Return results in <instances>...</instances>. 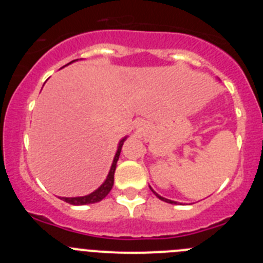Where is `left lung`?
<instances>
[{
	"label": "left lung",
	"instance_id": "obj_1",
	"mask_svg": "<svg viewBox=\"0 0 263 263\" xmlns=\"http://www.w3.org/2000/svg\"><path fill=\"white\" fill-rule=\"evenodd\" d=\"M150 190H152V191H153V192H154V194H155V196H157V197H159L160 200H163V201H166V203H170V204H174V203H175V201H173V200H168V199H164V197L159 196V195H158V194H157V192H155V191H154V190H153V188H152V187H150Z\"/></svg>",
	"mask_w": 263,
	"mask_h": 263
}]
</instances>
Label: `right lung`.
<instances>
[{
    "instance_id": "add662e5",
    "label": "right lung",
    "mask_w": 263,
    "mask_h": 263,
    "mask_svg": "<svg viewBox=\"0 0 263 263\" xmlns=\"http://www.w3.org/2000/svg\"><path fill=\"white\" fill-rule=\"evenodd\" d=\"M75 62V60H73ZM125 138H122L118 143V148H117V153L115 155V159H113V163H111L110 167V171H109L108 176H106L105 182L103 184L100 185L97 188L96 191H93L92 194L87 195V196H80V197H62L63 201H66V203L72 204V205H85V204H93L97 203V201H101L106 195L110 192L111 187H113V183H115V171H116V166H117V160L120 158V153H121V148H122V145H124Z\"/></svg>"
}]
</instances>
